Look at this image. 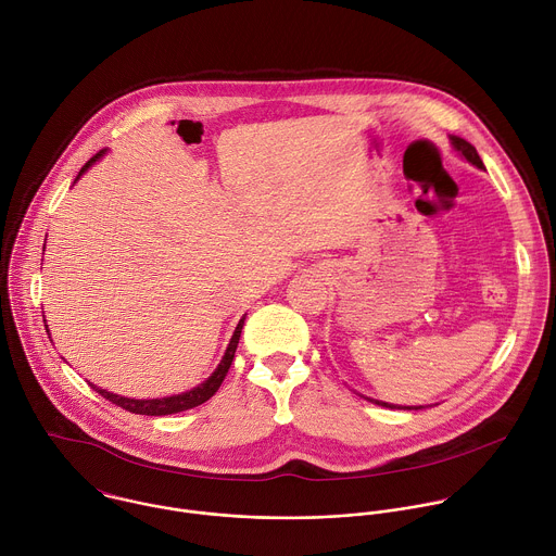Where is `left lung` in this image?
Listing matches in <instances>:
<instances>
[{
  "instance_id": "1",
  "label": "left lung",
  "mask_w": 556,
  "mask_h": 556,
  "mask_svg": "<svg viewBox=\"0 0 556 556\" xmlns=\"http://www.w3.org/2000/svg\"><path fill=\"white\" fill-rule=\"evenodd\" d=\"M452 146L471 163V165H476L478 169H484V165H482V161H480V156H478V152H476V148L471 146V143H467L465 139H458V137H452ZM376 404H380V406H387V408H413V406H393V404H387V402H376ZM417 408V406H415Z\"/></svg>"
}]
</instances>
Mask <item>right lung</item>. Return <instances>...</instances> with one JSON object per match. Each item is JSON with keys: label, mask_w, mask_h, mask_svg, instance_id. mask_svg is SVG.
Instances as JSON below:
<instances>
[{"label": "right lung", "mask_w": 556, "mask_h": 556, "mask_svg": "<svg viewBox=\"0 0 556 556\" xmlns=\"http://www.w3.org/2000/svg\"><path fill=\"white\" fill-rule=\"evenodd\" d=\"M102 154H104V150H100L93 159H89V161L85 163V167L80 169L78 178H80ZM243 319H245V317H243ZM243 319L239 321V326H237V330H235V334H232V339H230V345H228V350H226V354H224L219 367L215 369V374H213L206 382H202L200 387H195V389H191V391H187V393L172 395V397H156V400H132V397L115 395V393H111V391H106V389H100V387H93V384H91V387H93L102 397H106L109 402H113L115 406H122V408H126V410H130V413H137V415H172V413H180V410L200 406V404H204L206 400H211V397L215 395V391L222 387V382H224V378H226V374H228V369H230V365H232L237 345H239Z\"/></svg>", "instance_id": "1"}]
</instances>
